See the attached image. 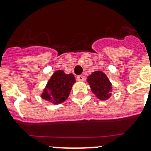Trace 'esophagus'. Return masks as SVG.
Instances as JSON below:
<instances>
[{"label": "esophagus", "instance_id": "34e87169", "mask_svg": "<svg viewBox=\"0 0 151 151\" xmlns=\"http://www.w3.org/2000/svg\"><path fill=\"white\" fill-rule=\"evenodd\" d=\"M77 80L78 81H85V77L83 75H80V76H78V78H77Z\"/></svg>", "mask_w": 151, "mask_h": 151}]
</instances>
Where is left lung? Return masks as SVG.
<instances>
[{
  "instance_id": "left-lung-1",
  "label": "left lung",
  "mask_w": 151,
  "mask_h": 151,
  "mask_svg": "<svg viewBox=\"0 0 151 151\" xmlns=\"http://www.w3.org/2000/svg\"><path fill=\"white\" fill-rule=\"evenodd\" d=\"M87 81L90 86L91 90L101 101H106L110 97L112 91V85L102 71L96 70L88 76Z\"/></svg>"
}]
</instances>
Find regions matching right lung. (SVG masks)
Masks as SVG:
<instances>
[{
    "instance_id": "right-lung-1",
    "label": "right lung",
    "mask_w": 151,
    "mask_h": 151,
    "mask_svg": "<svg viewBox=\"0 0 151 151\" xmlns=\"http://www.w3.org/2000/svg\"><path fill=\"white\" fill-rule=\"evenodd\" d=\"M74 83L73 74H66L63 70H58L50 77L41 97L55 104L63 103L68 98Z\"/></svg>"
}]
</instances>
